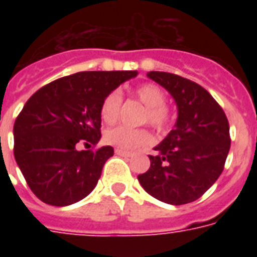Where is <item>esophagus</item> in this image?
I'll return each mask as SVG.
<instances>
[{"label": "esophagus", "instance_id": "esophagus-1", "mask_svg": "<svg viewBox=\"0 0 257 257\" xmlns=\"http://www.w3.org/2000/svg\"><path fill=\"white\" fill-rule=\"evenodd\" d=\"M116 155H118V156H126V157H132L135 153L133 152H129V151H124V149H120V148H117L116 151Z\"/></svg>", "mask_w": 257, "mask_h": 257}]
</instances>
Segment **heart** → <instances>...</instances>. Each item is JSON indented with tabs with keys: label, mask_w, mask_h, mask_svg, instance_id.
<instances>
[{
	"label": "heart",
	"mask_w": 257,
	"mask_h": 257,
	"mask_svg": "<svg viewBox=\"0 0 257 257\" xmlns=\"http://www.w3.org/2000/svg\"><path fill=\"white\" fill-rule=\"evenodd\" d=\"M136 97L141 104L145 106L143 114V121H148L157 131L163 129L169 124V110L165 106V94L159 86L153 84H144L136 89ZM120 92L109 93L105 97L101 105V117L106 124H113L118 118L121 109ZM105 141L109 145L117 147L120 149H133L141 145L148 144L151 141V135L147 129L129 128V126H116L109 129L105 133Z\"/></svg>",
	"instance_id": "b5f03b06"
}]
</instances>
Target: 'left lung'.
<instances>
[{"mask_svg": "<svg viewBox=\"0 0 257 257\" xmlns=\"http://www.w3.org/2000/svg\"><path fill=\"white\" fill-rule=\"evenodd\" d=\"M173 97L177 106L175 128L149 156L151 168L137 176L155 199L172 205L195 201L219 179L227 160L231 137L227 116L203 86L167 72H149Z\"/></svg>", "mask_w": 257, "mask_h": 257, "instance_id": "1", "label": "left lung"}]
</instances>
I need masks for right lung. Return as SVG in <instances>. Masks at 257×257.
I'll use <instances>...</instances> for the list:
<instances>
[{
  "label": "right lung",
  "mask_w": 257,
  "mask_h": 257,
  "mask_svg": "<svg viewBox=\"0 0 257 257\" xmlns=\"http://www.w3.org/2000/svg\"><path fill=\"white\" fill-rule=\"evenodd\" d=\"M137 70L80 72L42 86L14 122V159L34 195L54 207L82 200L97 185L112 147L77 151L101 139V105Z\"/></svg>",
  "instance_id": "add662e5"
}]
</instances>
